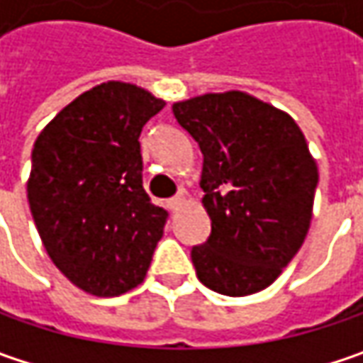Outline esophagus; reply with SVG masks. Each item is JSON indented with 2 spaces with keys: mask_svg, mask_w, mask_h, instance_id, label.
I'll use <instances>...</instances> for the list:
<instances>
[{
  "mask_svg": "<svg viewBox=\"0 0 363 363\" xmlns=\"http://www.w3.org/2000/svg\"><path fill=\"white\" fill-rule=\"evenodd\" d=\"M184 202H186L184 194H177L175 198H172V200H169V208H172L174 212H177V210H179V208L184 206Z\"/></svg>",
  "mask_w": 363,
  "mask_h": 363,
  "instance_id": "esophagus-1",
  "label": "esophagus"
}]
</instances>
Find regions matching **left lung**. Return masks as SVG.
I'll return each mask as SVG.
<instances>
[{
  "label": "left lung",
  "instance_id": "1",
  "mask_svg": "<svg viewBox=\"0 0 363 363\" xmlns=\"http://www.w3.org/2000/svg\"><path fill=\"white\" fill-rule=\"evenodd\" d=\"M203 155L208 240L191 248L203 285L244 297L271 285L297 255L313 212L317 165L286 113L240 91L172 106Z\"/></svg>",
  "mask_w": 363,
  "mask_h": 363
}]
</instances>
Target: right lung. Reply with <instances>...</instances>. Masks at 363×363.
Masks as SVG:
<instances>
[{"label":"right lung","mask_w":363,"mask_h":363,"mask_svg":"<svg viewBox=\"0 0 363 363\" xmlns=\"http://www.w3.org/2000/svg\"><path fill=\"white\" fill-rule=\"evenodd\" d=\"M165 103L129 82L82 92L38 135L28 202L64 277L96 297L145 279L167 212L143 189L139 135Z\"/></svg>","instance_id":"1"}]
</instances>
